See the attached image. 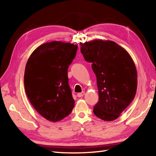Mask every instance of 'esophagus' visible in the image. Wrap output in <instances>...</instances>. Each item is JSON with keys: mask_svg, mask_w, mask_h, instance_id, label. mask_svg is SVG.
Returning <instances> with one entry per match:
<instances>
[{"mask_svg": "<svg viewBox=\"0 0 156 156\" xmlns=\"http://www.w3.org/2000/svg\"><path fill=\"white\" fill-rule=\"evenodd\" d=\"M84 94H85V92L84 91L82 92H80V93L77 94V97H82L84 95Z\"/></svg>", "mask_w": 156, "mask_h": 156, "instance_id": "1", "label": "esophagus"}]
</instances>
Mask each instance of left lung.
<instances>
[{
	"label": "left lung",
	"mask_w": 156,
	"mask_h": 156,
	"mask_svg": "<svg viewBox=\"0 0 156 156\" xmlns=\"http://www.w3.org/2000/svg\"><path fill=\"white\" fill-rule=\"evenodd\" d=\"M80 45L82 54L92 63L97 77L99 99L93 112L102 120H115L136 94L137 74L133 59L112 41L95 39Z\"/></svg>",
	"instance_id": "left-lung-1"
}]
</instances>
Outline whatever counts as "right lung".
<instances>
[{"label":"right lung","instance_id":"1","mask_svg":"<svg viewBox=\"0 0 156 156\" xmlns=\"http://www.w3.org/2000/svg\"><path fill=\"white\" fill-rule=\"evenodd\" d=\"M77 49L70 43H45L35 49L26 64V94L35 110L49 121L64 119L74 107L68 69Z\"/></svg>","mask_w":156,"mask_h":156}]
</instances>
